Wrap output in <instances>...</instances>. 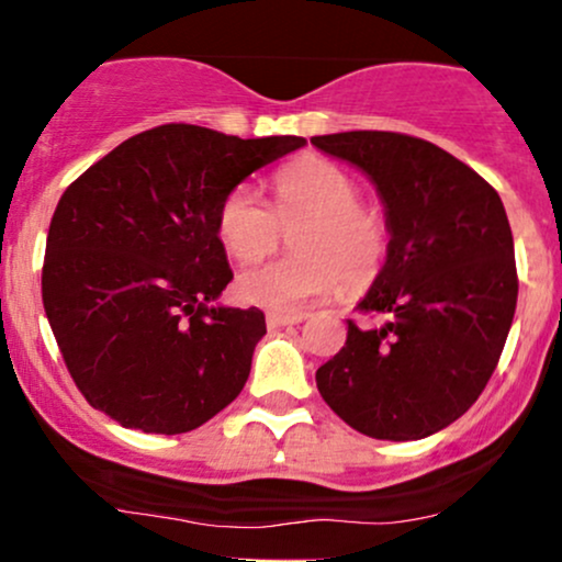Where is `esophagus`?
Returning a JSON list of instances; mask_svg holds the SVG:
<instances>
[{
    "instance_id": "34e87169",
    "label": "esophagus",
    "mask_w": 562,
    "mask_h": 562,
    "mask_svg": "<svg viewBox=\"0 0 562 562\" xmlns=\"http://www.w3.org/2000/svg\"><path fill=\"white\" fill-rule=\"evenodd\" d=\"M303 322V314H282V312H269L267 314V325L272 330H280V327H290V325H299Z\"/></svg>"
}]
</instances>
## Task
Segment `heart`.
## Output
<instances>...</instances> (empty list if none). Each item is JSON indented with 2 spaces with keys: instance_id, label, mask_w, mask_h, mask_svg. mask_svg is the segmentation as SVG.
<instances>
[{
  "instance_id": "obj_1",
  "label": "heart",
  "mask_w": 562,
  "mask_h": 562,
  "mask_svg": "<svg viewBox=\"0 0 562 562\" xmlns=\"http://www.w3.org/2000/svg\"><path fill=\"white\" fill-rule=\"evenodd\" d=\"M362 187L333 160L306 158L272 179V209L254 187L237 184L216 209V235L232 259L269 256L290 235L295 254L259 263L237 277L245 303L272 312H301L346 290H367L389 261L391 232L375 205L359 200Z\"/></svg>"
}]
</instances>
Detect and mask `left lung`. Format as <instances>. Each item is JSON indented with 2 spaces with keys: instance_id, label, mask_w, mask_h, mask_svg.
<instances>
[{
  "instance_id": "obj_1",
  "label": "left lung",
  "mask_w": 562,
  "mask_h": 562,
  "mask_svg": "<svg viewBox=\"0 0 562 562\" xmlns=\"http://www.w3.org/2000/svg\"><path fill=\"white\" fill-rule=\"evenodd\" d=\"M312 145L359 166L389 216V261L346 346L317 370L327 406L359 434L417 441L462 417L486 389L515 303L513 232L481 173L434 142L398 132H340Z\"/></svg>"
}]
</instances>
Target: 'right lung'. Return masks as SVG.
<instances>
[{
  "mask_svg": "<svg viewBox=\"0 0 562 562\" xmlns=\"http://www.w3.org/2000/svg\"><path fill=\"white\" fill-rule=\"evenodd\" d=\"M301 145L164 124L68 184L49 224L42 301L94 409L173 436L235 402L267 322L256 306H209L232 280L216 209L248 173Z\"/></svg>",
  "mask_w": 562,
  "mask_h": 562,
  "instance_id": "right-lung-1",
  "label": "right lung"
}]
</instances>
